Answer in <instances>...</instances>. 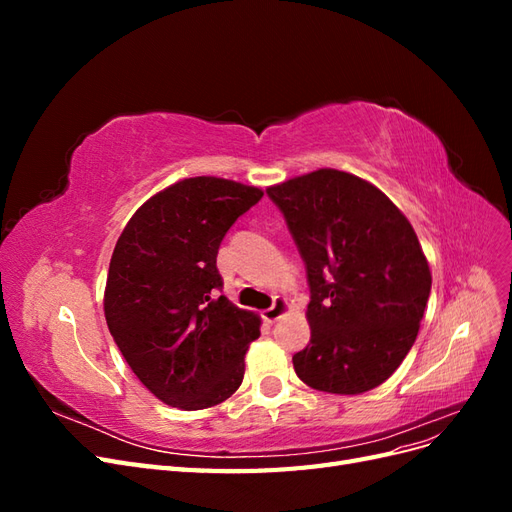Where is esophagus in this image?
Masks as SVG:
<instances>
[{
  "label": "esophagus",
  "instance_id": "1",
  "mask_svg": "<svg viewBox=\"0 0 512 512\" xmlns=\"http://www.w3.org/2000/svg\"><path fill=\"white\" fill-rule=\"evenodd\" d=\"M290 309V305H288V301L286 299H282V297H275V301H273V305L269 307V309H265V314H262V318H265L267 322H277L280 320L282 316H286V312Z\"/></svg>",
  "mask_w": 512,
  "mask_h": 512
}]
</instances>
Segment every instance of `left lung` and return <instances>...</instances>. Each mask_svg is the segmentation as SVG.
<instances>
[{
  "instance_id": "obj_1",
  "label": "left lung",
  "mask_w": 512,
  "mask_h": 512,
  "mask_svg": "<svg viewBox=\"0 0 512 512\" xmlns=\"http://www.w3.org/2000/svg\"><path fill=\"white\" fill-rule=\"evenodd\" d=\"M305 262L312 327L292 356L316 391L376 389L406 359L427 307L431 273L412 224L376 185L344 170L271 185Z\"/></svg>"
}]
</instances>
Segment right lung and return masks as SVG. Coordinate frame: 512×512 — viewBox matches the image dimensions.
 Listing matches in <instances>:
<instances>
[{
    "label": "right lung",
    "instance_id": "right-lung-1",
    "mask_svg": "<svg viewBox=\"0 0 512 512\" xmlns=\"http://www.w3.org/2000/svg\"><path fill=\"white\" fill-rule=\"evenodd\" d=\"M262 198L254 185L192 177L151 196L123 228L104 316L123 359L164 404L203 410L235 393L260 318L220 294L218 250Z\"/></svg>",
    "mask_w": 512,
    "mask_h": 512
}]
</instances>
